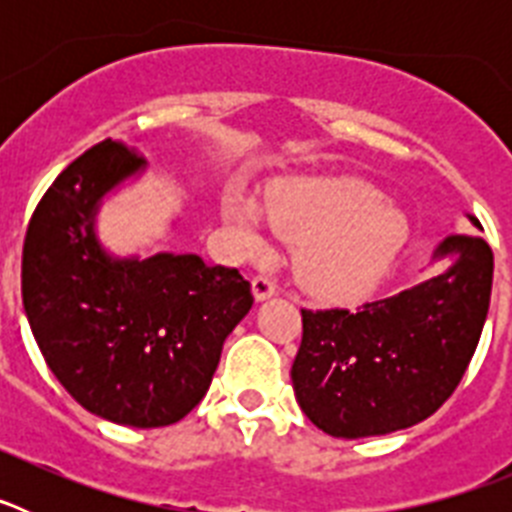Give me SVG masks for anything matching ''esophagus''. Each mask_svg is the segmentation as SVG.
<instances>
[{
  "label": "esophagus",
  "instance_id": "1",
  "mask_svg": "<svg viewBox=\"0 0 512 512\" xmlns=\"http://www.w3.org/2000/svg\"><path fill=\"white\" fill-rule=\"evenodd\" d=\"M251 284H253V297H256V300H266V297H271L274 292H277V282H274L271 274H256Z\"/></svg>",
  "mask_w": 512,
  "mask_h": 512
}]
</instances>
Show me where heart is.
I'll use <instances>...</instances> for the list:
<instances>
[{
  "label": "heart",
  "mask_w": 512,
  "mask_h": 512,
  "mask_svg": "<svg viewBox=\"0 0 512 512\" xmlns=\"http://www.w3.org/2000/svg\"><path fill=\"white\" fill-rule=\"evenodd\" d=\"M266 215L295 241V277L320 300L366 295L408 238V223L382 194L356 176L305 179L271 187ZM228 217L246 246H259L261 215L243 194L228 197Z\"/></svg>",
  "instance_id": "heart-1"
}]
</instances>
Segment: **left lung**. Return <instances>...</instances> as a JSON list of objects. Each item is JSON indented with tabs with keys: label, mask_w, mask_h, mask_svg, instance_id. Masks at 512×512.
Returning a JSON list of instances; mask_svg holds the SVG:
<instances>
[{
	"label": "left lung",
	"mask_w": 512,
	"mask_h": 512,
	"mask_svg": "<svg viewBox=\"0 0 512 512\" xmlns=\"http://www.w3.org/2000/svg\"><path fill=\"white\" fill-rule=\"evenodd\" d=\"M436 256L456 261L400 295L356 310H302L292 384L320 431L384 436L431 418L454 395L490 310L492 248L451 235Z\"/></svg>",
	"instance_id": "obj_1"
}]
</instances>
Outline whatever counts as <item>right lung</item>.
I'll return each mask as SVG.
<instances>
[{"label": "right lung", "instance_id": "obj_1", "mask_svg": "<svg viewBox=\"0 0 512 512\" xmlns=\"http://www.w3.org/2000/svg\"><path fill=\"white\" fill-rule=\"evenodd\" d=\"M143 164L107 138L56 176L27 225L22 302L45 364L81 408L161 428L200 405L253 295L238 269L194 253L120 261L102 251L97 202Z\"/></svg>", "mask_w": 512, "mask_h": 512}]
</instances>
